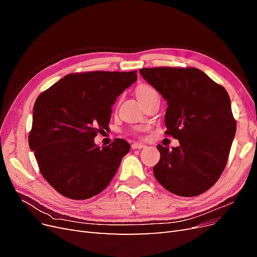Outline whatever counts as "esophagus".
Here are the masks:
<instances>
[{
	"mask_svg": "<svg viewBox=\"0 0 257 257\" xmlns=\"http://www.w3.org/2000/svg\"><path fill=\"white\" fill-rule=\"evenodd\" d=\"M144 148H146L145 145L143 144H139V143H134L133 145H132V149L133 150H141V149H144Z\"/></svg>",
	"mask_w": 257,
	"mask_h": 257,
	"instance_id": "obj_1",
	"label": "esophagus"
}]
</instances>
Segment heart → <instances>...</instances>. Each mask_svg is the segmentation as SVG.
Returning a JSON list of instances; mask_svg holds the SVG:
<instances>
[{
	"label": "heart",
	"mask_w": 257,
	"mask_h": 257,
	"mask_svg": "<svg viewBox=\"0 0 257 257\" xmlns=\"http://www.w3.org/2000/svg\"><path fill=\"white\" fill-rule=\"evenodd\" d=\"M154 92H155V90L151 87V85L143 83V84H139L138 87H137V89H136V96L142 102L143 99H145L146 97H148V96H149L150 94H152V93H154Z\"/></svg>",
	"instance_id": "b5f03b06"
}]
</instances>
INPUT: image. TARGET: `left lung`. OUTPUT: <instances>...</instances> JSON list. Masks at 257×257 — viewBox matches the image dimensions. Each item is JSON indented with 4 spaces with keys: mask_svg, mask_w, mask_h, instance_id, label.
<instances>
[{
    "mask_svg": "<svg viewBox=\"0 0 257 257\" xmlns=\"http://www.w3.org/2000/svg\"><path fill=\"white\" fill-rule=\"evenodd\" d=\"M139 73L167 100L166 136L179 147L158 145L157 180L170 193L193 197L208 191L226 166L236 120L223 85L195 67H151Z\"/></svg>",
    "mask_w": 257,
    "mask_h": 257,
    "instance_id": "left-lung-1",
    "label": "left lung"
}]
</instances>
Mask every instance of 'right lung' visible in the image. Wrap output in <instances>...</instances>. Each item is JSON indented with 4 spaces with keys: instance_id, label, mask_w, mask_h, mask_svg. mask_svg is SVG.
<instances>
[{
    "instance_id": "add662e5",
    "label": "right lung",
    "mask_w": 257,
    "mask_h": 257,
    "mask_svg": "<svg viewBox=\"0 0 257 257\" xmlns=\"http://www.w3.org/2000/svg\"><path fill=\"white\" fill-rule=\"evenodd\" d=\"M136 80V71L73 73L36 98L29 146L45 180L61 195L88 199L112 180L131 146L115 138L100 148L94 137L108 128L111 106Z\"/></svg>"
}]
</instances>
